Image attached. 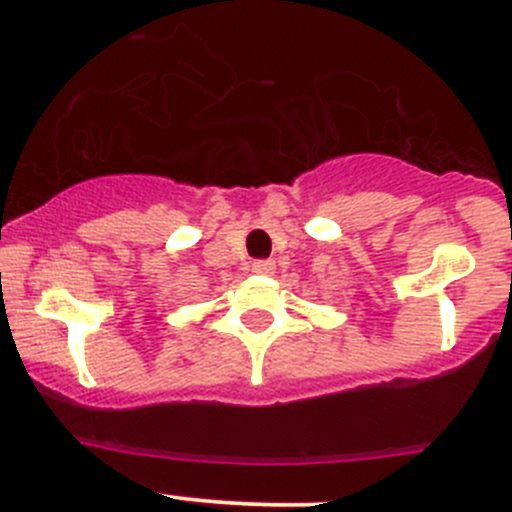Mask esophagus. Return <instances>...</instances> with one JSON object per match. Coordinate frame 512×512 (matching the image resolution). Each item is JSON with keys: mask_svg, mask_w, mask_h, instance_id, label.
Here are the masks:
<instances>
[{"mask_svg": "<svg viewBox=\"0 0 512 512\" xmlns=\"http://www.w3.org/2000/svg\"><path fill=\"white\" fill-rule=\"evenodd\" d=\"M252 272H255V275H272V272H275V262H272V260H257L255 265H252Z\"/></svg>", "mask_w": 512, "mask_h": 512, "instance_id": "34e87169", "label": "esophagus"}]
</instances>
